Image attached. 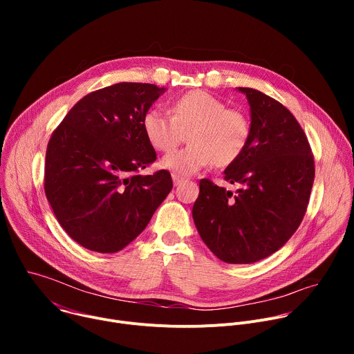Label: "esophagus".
Segmentation results:
<instances>
[{"mask_svg": "<svg viewBox=\"0 0 354 354\" xmlns=\"http://www.w3.org/2000/svg\"><path fill=\"white\" fill-rule=\"evenodd\" d=\"M172 180H174L175 186H179L183 182V179L180 176H178V175H172Z\"/></svg>", "mask_w": 354, "mask_h": 354, "instance_id": "34e87169", "label": "esophagus"}]
</instances>
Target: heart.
<instances>
[{
  "instance_id": "obj_1",
  "label": "heart",
  "mask_w": 354,
  "mask_h": 354,
  "mask_svg": "<svg viewBox=\"0 0 354 354\" xmlns=\"http://www.w3.org/2000/svg\"><path fill=\"white\" fill-rule=\"evenodd\" d=\"M172 115L149 109L142 118V133L156 151H171L189 133V147L165 156L161 167L180 178L214 162L225 168L238 161L252 138V122L239 109L227 108L221 99L205 92H187L172 104Z\"/></svg>"
}]
</instances>
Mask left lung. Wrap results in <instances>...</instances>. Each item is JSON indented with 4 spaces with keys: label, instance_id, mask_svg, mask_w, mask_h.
<instances>
[{
    "label": "left lung",
    "instance_id": "left-lung-1",
    "mask_svg": "<svg viewBox=\"0 0 354 354\" xmlns=\"http://www.w3.org/2000/svg\"><path fill=\"white\" fill-rule=\"evenodd\" d=\"M250 106L252 138L224 171L232 193L200 180L193 221L200 238L225 263L246 265L279 250L306 216L315 178L308 138L292 113L254 88H238Z\"/></svg>",
    "mask_w": 354,
    "mask_h": 354
}]
</instances>
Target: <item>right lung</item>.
I'll return each mask as SVG.
<instances>
[{
	"label": "right lung",
	"mask_w": 354,
	"mask_h": 354,
	"mask_svg": "<svg viewBox=\"0 0 354 354\" xmlns=\"http://www.w3.org/2000/svg\"><path fill=\"white\" fill-rule=\"evenodd\" d=\"M165 88L119 82L70 109L46 149L44 193L80 245L113 254L136 239L172 190L171 174L140 171L157 160L142 118Z\"/></svg>",
	"instance_id": "add662e5"
}]
</instances>
